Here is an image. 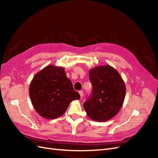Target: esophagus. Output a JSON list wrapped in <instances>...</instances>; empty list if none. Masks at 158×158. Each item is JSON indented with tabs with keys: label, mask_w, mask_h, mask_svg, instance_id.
Wrapping results in <instances>:
<instances>
[{
	"label": "esophagus",
	"mask_w": 158,
	"mask_h": 158,
	"mask_svg": "<svg viewBox=\"0 0 158 158\" xmlns=\"http://www.w3.org/2000/svg\"><path fill=\"white\" fill-rule=\"evenodd\" d=\"M79 94H80V97H81V98H82V97L84 96V92H83V91H80Z\"/></svg>",
	"instance_id": "1"
}]
</instances>
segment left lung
I'll list each match as a JSON object with an SVG mask.
<instances>
[{
    "instance_id": "left-lung-1",
    "label": "left lung",
    "mask_w": 158,
    "mask_h": 158,
    "mask_svg": "<svg viewBox=\"0 0 158 158\" xmlns=\"http://www.w3.org/2000/svg\"><path fill=\"white\" fill-rule=\"evenodd\" d=\"M92 95L84 103L88 116L93 121L105 122L114 117L123 106L126 85L118 72L110 65L89 70Z\"/></svg>"
}]
</instances>
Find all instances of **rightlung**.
I'll list each match as a JSON object with an SVG mask.
<instances>
[{
    "label": "right lung",
    "instance_id": "1",
    "mask_svg": "<svg viewBox=\"0 0 158 158\" xmlns=\"http://www.w3.org/2000/svg\"><path fill=\"white\" fill-rule=\"evenodd\" d=\"M31 103L37 113L47 119L58 118L69 104L80 99L62 66L48 65L33 76L29 88Z\"/></svg>",
    "mask_w": 158,
    "mask_h": 158
}]
</instances>
